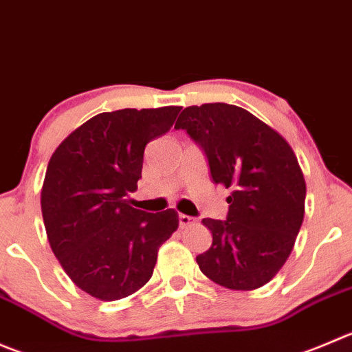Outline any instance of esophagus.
Wrapping results in <instances>:
<instances>
[{"mask_svg": "<svg viewBox=\"0 0 352 352\" xmlns=\"http://www.w3.org/2000/svg\"><path fill=\"white\" fill-rule=\"evenodd\" d=\"M194 223V218H190V217H187V214H182L180 213L179 214V225L180 227H189V225H192Z\"/></svg>", "mask_w": 352, "mask_h": 352, "instance_id": "1", "label": "esophagus"}]
</instances>
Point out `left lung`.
<instances>
[{
	"mask_svg": "<svg viewBox=\"0 0 352 352\" xmlns=\"http://www.w3.org/2000/svg\"><path fill=\"white\" fill-rule=\"evenodd\" d=\"M184 129L208 158L211 179L232 194L227 220L204 218L213 244L196 256L210 280L252 291L277 275L305 218L306 182L289 142L244 108L227 103L189 107Z\"/></svg>",
	"mask_w": 352,
	"mask_h": 352,
	"instance_id": "obj_1",
	"label": "left lung"
}]
</instances>
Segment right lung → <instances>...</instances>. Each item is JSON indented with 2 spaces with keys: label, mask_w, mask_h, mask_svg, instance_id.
<instances>
[{
  "label": "right lung",
  "mask_w": 352,
  "mask_h": 352,
  "mask_svg": "<svg viewBox=\"0 0 352 352\" xmlns=\"http://www.w3.org/2000/svg\"><path fill=\"white\" fill-rule=\"evenodd\" d=\"M180 107L100 113L75 129L47 163L41 210L51 249L78 289L127 298L151 278L158 249L179 227L175 210L131 206L144 148L166 134Z\"/></svg>",
  "instance_id": "obj_1"
}]
</instances>
